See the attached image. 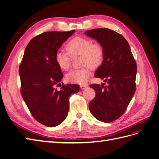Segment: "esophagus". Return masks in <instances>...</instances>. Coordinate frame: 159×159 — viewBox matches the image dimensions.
Instances as JSON below:
<instances>
[{
	"instance_id": "1",
	"label": "esophagus",
	"mask_w": 159,
	"mask_h": 159,
	"mask_svg": "<svg viewBox=\"0 0 159 159\" xmlns=\"http://www.w3.org/2000/svg\"><path fill=\"white\" fill-rule=\"evenodd\" d=\"M80 88L81 89H85L88 88V85L87 84H81V85H80Z\"/></svg>"
}]
</instances>
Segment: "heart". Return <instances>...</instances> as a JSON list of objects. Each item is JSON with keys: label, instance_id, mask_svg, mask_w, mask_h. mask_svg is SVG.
<instances>
[{"label": "heart", "instance_id": "1", "mask_svg": "<svg viewBox=\"0 0 159 159\" xmlns=\"http://www.w3.org/2000/svg\"><path fill=\"white\" fill-rule=\"evenodd\" d=\"M64 52L58 50L55 55V60L59 68L64 71L68 70L71 66L70 56L80 54V64L84 66L81 68L71 70L66 75V80L74 84H84L91 74V67L98 68L102 63L104 51L99 42L91 41L85 37H75L66 45Z\"/></svg>", "mask_w": 159, "mask_h": 159}]
</instances>
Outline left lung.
<instances>
[{
	"mask_svg": "<svg viewBox=\"0 0 159 159\" xmlns=\"http://www.w3.org/2000/svg\"><path fill=\"white\" fill-rule=\"evenodd\" d=\"M85 34L103 46V60L95 76L107 83L90 85L96 91L89 104L90 112L100 121L112 122L125 113L135 92L136 61L129 43L120 34L109 28H96Z\"/></svg>",
	"mask_w": 159,
	"mask_h": 159,
	"instance_id": "1",
	"label": "left lung"
}]
</instances>
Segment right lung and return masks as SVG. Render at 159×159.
<instances>
[{"label": "right lung", "mask_w": 159, "mask_h": 159, "mask_svg": "<svg viewBox=\"0 0 159 159\" xmlns=\"http://www.w3.org/2000/svg\"><path fill=\"white\" fill-rule=\"evenodd\" d=\"M74 32H46L33 38L19 66L22 97L33 117L47 127H56L64 121L70 96L80 90L77 84H60L63 74L55 60L56 53Z\"/></svg>", "instance_id": "obj_1"}]
</instances>
